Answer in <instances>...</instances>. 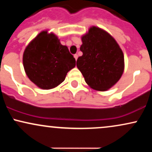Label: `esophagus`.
I'll return each mask as SVG.
<instances>
[{
    "label": "esophagus",
    "mask_w": 152,
    "mask_h": 152,
    "mask_svg": "<svg viewBox=\"0 0 152 152\" xmlns=\"http://www.w3.org/2000/svg\"><path fill=\"white\" fill-rule=\"evenodd\" d=\"M74 56L75 59H76V60H77V58H78V55H77V54H74Z\"/></svg>",
    "instance_id": "1"
}]
</instances>
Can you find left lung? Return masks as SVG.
Returning <instances> with one entry per match:
<instances>
[{"instance_id": "obj_1", "label": "left lung", "mask_w": 152, "mask_h": 152, "mask_svg": "<svg viewBox=\"0 0 152 152\" xmlns=\"http://www.w3.org/2000/svg\"><path fill=\"white\" fill-rule=\"evenodd\" d=\"M76 66L91 88L106 91L121 78L124 69V58L114 38L99 28L93 26L82 36Z\"/></svg>"}]
</instances>
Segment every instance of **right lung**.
Segmentation results:
<instances>
[{"instance_id":"1","label":"right lung","mask_w":152,"mask_h":152,"mask_svg":"<svg viewBox=\"0 0 152 152\" xmlns=\"http://www.w3.org/2000/svg\"><path fill=\"white\" fill-rule=\"evenodd\" d=\"M23 63L28 77L36 86L50 89L61 83L76 66L67 46L53 34L40 33L26 47Z\"/></svg>"}]
</instances>
